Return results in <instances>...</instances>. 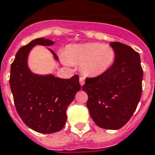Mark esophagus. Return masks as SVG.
<instances>
[{
	"label": "esophagus",
	"instance_id": "obj_1",
	"mask_svg": "<svg viewBox=\"0 0 155 155\" xmlns=\"http://www.w3.org/2000/svg\"><path fill=\"white\" fill-rule=\"evenodd\" d=\"M84 81H85V79L84 77H80V84L81 86L84 84Z\"/></svg>",
	"mask_w": 155,
	"mask_h": 155
}]
</instances>
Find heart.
Returning <instances> with one entry per match:
<instances>
[{
  "instance_id": "1",
  "label": "heart",
  "mask_w": 155,
  "mask_h": 155,
  "mask_svg": "<svg viewBox=\"0 0 155 155\" xmlns=\"http://www.w3.org/2000/svg\"><path fill=\"white\" fill-rule=\"evenodd\" d=\"M115 57L113 47L100 42L69 45L63 53L66 65L80 64L81 72L87 77H97L105 73L113 64Z\"/></svg>"
}]
</instances>
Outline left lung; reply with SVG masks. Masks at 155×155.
Instances as JSON below:
<instances>
[{"instance_id": "1", "label": "left lung", "mask_w": 155, "mask_h": 155, "mask_svg": "<svg viewBox=\"0 0 155 155\" xmlns=\"http://www.w3.org/2000/svg\"><path fill=\"white\" fill-rule=\"evenodd\" d=\"M116 53L109 70L97 77L86 79L87 107L99 127L118 130L132 117L142 96L143 71L139 54L120 42H110Z\"/></svg>"}]
</instances>
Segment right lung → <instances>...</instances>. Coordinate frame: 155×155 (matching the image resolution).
<instances>
[{
    "mask_svg": "<svg viewBox=\"0 0 155 155\" xmlns=\"http://www.w3.org/2000/svg\"><path fill=\"white\" fill-rule=\"evenodd\" d=\"M54 42L39 38L23 46L16 54L10 69L9 84L18 115L28 127L41 134L63 129L67 120L66 110L81 88L76 75L66 80L53 74H36L29 68V54L35 46L51 47ZM47 49L58 63L56 54Z\"/></svg>",
    "mask_w": 155,
    "mask_h": 155,
    "instance_id": "right-lung-1",
    "label": "right lung"
}]
</instances>
